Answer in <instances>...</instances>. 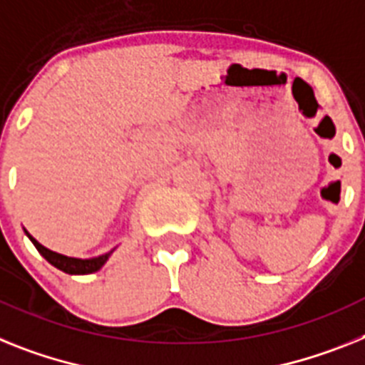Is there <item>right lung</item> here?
I'll list each match as a JSON object with an SVG mask.
<instances>
[{
    "mask_svg": "<svg viewBox=\"0 0 365 365\" xmlns=\"http://www.w3.org/2000/svg\"><path fill=\"white\" fill-rule=\"evenodd\" d=\"M29 240L33 241L36 250H38V252H41L42 256H44L51 265H53V267L61 269V271L64 272H68V274H88V272L98 271V269L102 267L103 263L107 262V258H109L113 252L111 250V252H107L103 254V256H98V258H93V259H78V258H68V256H63V254H57L53 252V250L46 249V247H42L38 241L33 240L31 235H29Z\"/></svg>",
    "mask_w": 365,
    "mask_h": 365,
    "instance_id": "obj_1",
    "label": "right lung"
}]
</instances>
